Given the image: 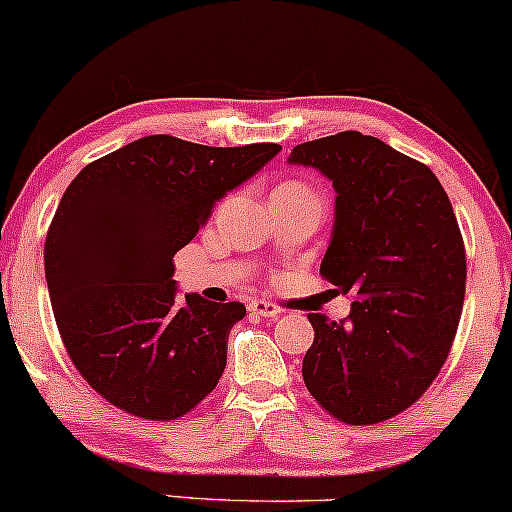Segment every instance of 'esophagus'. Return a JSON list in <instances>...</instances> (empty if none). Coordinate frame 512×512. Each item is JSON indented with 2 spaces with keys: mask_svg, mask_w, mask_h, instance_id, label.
Here are the masks:
<instances>
[{
  "mask_svg": "<svg viewBox=\"0 0 512 512\" xmlns=\"http://www.w3.org/2000/svg\"><path fill=\"white\" fill-rule=\"evenodd\" d=\"M249 312L256 314V317L273 319V317H278V314L283 312V309H280L278 304H273V302H251L249 304Z\"/></svg>",
  "mask_w": 512,
  "mask_h": 512,
  "instance_id": "1",
  "label": "esophagus"
}]
</instances>
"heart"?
I'll use <instances>...</instances> for the list:
<instances>
[{"instance_id": "1", "label": "heart", "mask_w": 512, "mask_h": 512, "mask_svg": "<svg viewBox=\"0 0 512 512\" xmlns=\"http://www.w3.org/2000/svg\"><path fill=\"white\" fill-rule=\"evenodd\" d=\"M280 188H292V191H307V188L302 186V183H283Z\"/></svg>"}]
</instances>
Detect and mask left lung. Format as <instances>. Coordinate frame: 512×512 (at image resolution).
Here are the masks:
<instances>
[{
    "label": "left lung",
    "mask_w": 512,
    "mask_h": 512,
    "mask_svg": "<svg viewBox=\"0 0 512 512\" xmlns=\"http://www.w3.org/2000/svg\"><path fill=\"white\" fill-rule=\"evenodd\" d=\"M287 164L331 181L321 275L355 297L346 321L307 314L304 384L338 421H387L421 399L455 341L467 283L455 210L426 164L363 132L304 142Z\"/></svg>",
    "instance_id": "obj_1"
}]
</instances>
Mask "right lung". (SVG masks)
<instances>
[{
	"instance_id": "obj_1",
	"label": "right lung",
	"mask_w": 512,
	"mask_h": 512,
	"mask_svg": "<svg viewBox=\"0 0 512 512\" xmlns=\"http://www.w3.org/2000/svg\"><path fill=\"white\" fill-rule=\"evenodd\" d=\"M280 149L149 135L86 164L62 195L45 239L50 304L74 367L113 406L174 421L217 387L246 307L181 300L174 254Z\"/></svg>"
}]
</instances>
